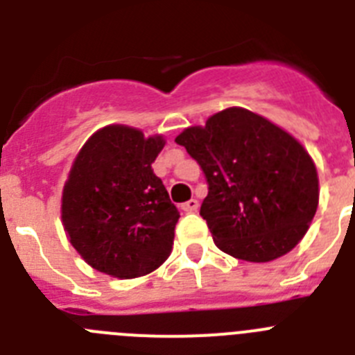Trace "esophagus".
Segmentation results:
<instances>
[{"label":"esophagus","instance_id":"esophagus-1","mask_svg":"<svg viewBox=\"0 0 355 355\" xmlns=\"http://www.w3.org/2000/svg\"><path fill=\"white\" fill-rule=\"evenodd\" d=\"M197 208H199V200H197V199H190L188 202H184V205L181 206V209H183V211H187V213H193Z\"/></svg>","mask_w":355,"mask_h":355}]
</instances>
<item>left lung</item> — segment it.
Returning a JSON list of instances; mask_svg holds the SVG:
<instances>
[{"instance_id": "1", "label": "left lung", "mask_w": 355, "mask_h": 355, "mask_svg": "<svg viewBox=\"0 0 355 355\" xmlns=\"http://www.w3.org/2000/svg\"><path fill=\"white\" fill-rule=\"evenodd\" d=\"M175 142L208 180L200 215L222 252L266 263L290 252L318 208V172L306 147L241 106L184 128Z\"/></svg>"}]
</instances>
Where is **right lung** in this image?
<instances>
[{
	"mask_svg": "<svg viewBox=\"0 0 355 355\" xmlns=\"http://www.w3.org/2000/svg\"><path fill=\"white\" fill-rule=\"evenodd\" d=\"M163 146V135L108 124L78 150L62 190V224L97 272L142 277L171 256L180 211L153 171Z\"/></svg>",
	"mask_w": 355,
	"mask_h": 355,
	"instance_id": "right-lung-1",
	"label": "right lung"
}]
</instances>
